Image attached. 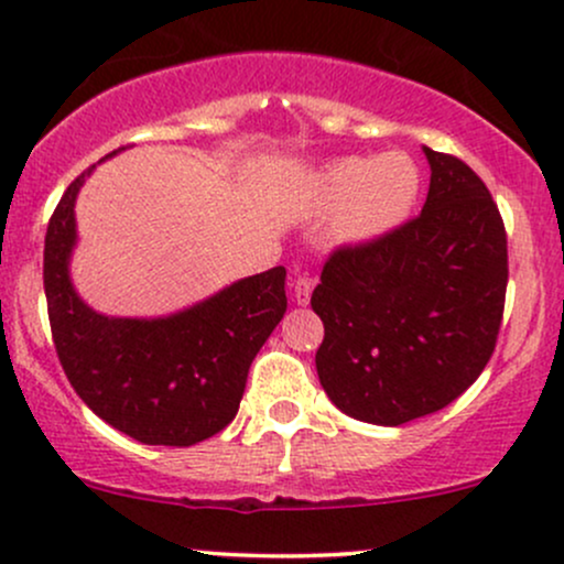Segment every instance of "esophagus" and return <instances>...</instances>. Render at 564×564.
<instances>
[{
    "label": "esophagus",
    "mask_w": 564,
    "mask_h": 564,
    "mask_svg": "<svg viewBox=\"0 0 564 564\" xmlns=\"http://www.w3.org/2000/svg\"><path fill=\"white\" fill-rule=\"evenodd\" d=\"M313 286H315L313 278H304V275L296 278V281H294V300H296V304H307L310 302Z\"/></svg>",
    "instance_id": "34e87169"
}]
</instances>
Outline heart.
<instances>
[{
    "label": "heart",
    "instance_id": "1",
    "mask_svg": "<svg viewBox=\"0 0 564 564\" xmlns=\"http://www.w3.org/2000/svg\"><path fill=\"white\" fill-rule=\"evenodd\" d=\"M422 193V172L405 153L347 156L326 164L313 180L310 206L315 215H334L339 243L364 246L390 236L408 223Z\"/></svg>",
    "mask_w": 564,
    "mask_h": 564
}]
</instances>
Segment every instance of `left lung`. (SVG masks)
<instances>
[{"mask_svg":"<svg viewBox=\"0 0 564 564\" xmlns=\"http://www.w3.org/2000/svg\"><path fill=\"white\" fill-rule=\"evenodd\" d=\"M422 215L390 236L341 246L313 291L332 403L368 424L400 426L475 384L496 349L507 296V230L490 191L462 159L424 145Z\"/></svg>","mask_w":564,"mask_h":564,"instance_id":"1","label":"left lung"}]
</instances>
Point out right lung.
<instances>
[{
    "label": "right lung",
    "mask_w": 564,
    "mask_h": 564,
    "mask_svg": "<svg viewBox=\"0 0 564 564\" xmlns=\"http://www.w3.org/2000/svg\"><path fill=\"white\" fill-rule=\"evenodd\" d=\"M93 170L68 185L44 236L57 358L76 394L113 430L145 445L187 448L236 419L251 360L286 313V268L241 278L166 318L95 313L68 273L74 204Z\"/></svg>",
    "instance_id": "right-lung-1"
}]
</instances>
